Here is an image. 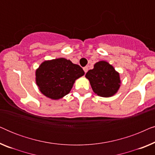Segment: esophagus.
I'll use <instances>...</instances> for the list:
<instances>
[{"mask_svg":"<svg viewBox=\"0 0 155 155\" xmlns=\"http://www.w3.org/2000/svg\"><path fill=\"white\" fill-rule=\"evenodd\" d=\"M83 70H84V73H87V72L88 71V67L87 66H85V67H84L83 68Z\"/></svg>","mask_w":155,"mask_h":155,"instance_id":"1","label":"esophagus"}]
</instances>
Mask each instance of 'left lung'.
<instances>
[{
  "mask_svg": "<svg viewBox=\"0 0 155 155\" xmlns=\"http://www.w3.org/2000/svg\"><path fill=\"white\" fill-rule=\"evenodd\" d=\"M95 94L100 97H109L115 94L120 87L119 74L114 67L106 61L95 63L94 68L86 73Z\"/></svg>",
  "mask_w": 155,
  "mask_h": 155,
  "instance_id": "1",
  "label": "left lung"
}]
</instances>
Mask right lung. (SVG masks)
Returning a JSON list of instances; mask_svg holds the SVG:
<instances>
[{
  "instance_id": "1",
  "label": "right lung",
  "mask_w": 155,
  "mask_h": 155,
  "mask_svg": "<svg viewBox=\"0 0 155 155\" xmlns=\"http://www.w3.org/2000/svg\"><path fill=\"white\" fill-rule=\"evenodd\" d=\"M84 74L80 65L61 58L44 61L36 71V82L46 97L58 99L71 92L75 80Z\"/></svg>"
}]
</instances>
